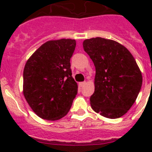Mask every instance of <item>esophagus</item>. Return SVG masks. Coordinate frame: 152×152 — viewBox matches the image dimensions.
Instances as JSON below:
<instances>
[{
    "label": "esophagus",
    "mask_w": 152,
    "mask_h": 152,
    "mask_svg": "<svg viewBox=\"0 0 152 152\" xmlns=\"http://www.w3.org/2000/svg\"><path fill=\"white\" fill-rule=\"evenodd\" d=\"M86 82H80V83H79V87H80V88H82V87H83V86L85 85Z\"/></svg>",
    "instance_id": "34e87169"
}]
</instances>
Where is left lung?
Here are the masks:
<instances>
[{
    "mask_svg": "<svg viewBox=\"0 0 152 152\" xmlns=\"http://www.w3.org/2000/svg\"><path fill=\"white\" fill-rule=\"evenodd\" d=\"M83 47L95 67L91 108L105 118H121L132 107L141 88L143 78L136 60L127 48L111 39H86Z\"/></svg>",
    "mask_w": 152,
    "mask_h": 152,
    "instance_id": "left-lung-1",
    "label": "left lung"
}]
</instances>
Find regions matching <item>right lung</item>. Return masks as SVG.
Listing matches in <instances>:
<instances>
[{
  "instance_id": "right-lung-1",
  "label": "right lung",
  "mask_w": 152,
  "mask_h": 152,
  "mask_svg": "<svg viewBox=\"0 0 152 152\" xmlns=\"http://www.w3.org/2000/svg\"><path fill=\"white\" fill-rule=\"evenodd\" d=\"M75 47V39L50 40L26 62L23 93L39 118L56 121L69 113L78 88L70 69Z\"/></svg>"
}]
</instances>
